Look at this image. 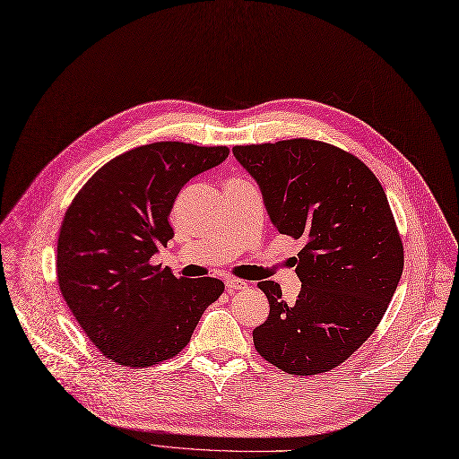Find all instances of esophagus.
Instances as JSON below:
<instances>
[{
  "label": "esophagus",
  "instance_id": "esophagus-1",
  "mask_svg": "<svg viewBox=\"0 0 459 459\" xmlns=\"http://www.w3.org/2000/svg\"><path fill=\"white\" fill-rule=\"evenodd\" d=\"M225 285H227L229 291H240V290H246V287H247V283L244 280H238V278H227Z\"/></svg>",
  "mask_w": 459,
  "mask_h": 459
}]
</instances>
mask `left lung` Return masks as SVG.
Returning a JSON list of instances; mask_svg holds the SVG:
<instances>
[{
    "mask_svg": "<svg viewBox=\"0 0 459 459\" xmlns=\"http://www.w3.org/2000/svg\"><path fill=\"white\" fill-rule=\"evenodd\" d=\"M280 234L302 240L293 304L259 281L268 319L253 331L263 359L295 377L327 372L375 333L403 274V242L377 176L351 152L307 138L236 145Z\"/></svg>",
    "mask_w": 459,
    "mask_h": 459,
    "instance_id": "1",
    "label": "left lung"
}]
</instances>
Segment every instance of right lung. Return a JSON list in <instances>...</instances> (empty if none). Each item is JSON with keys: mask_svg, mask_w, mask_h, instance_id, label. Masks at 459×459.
Segmentation results:
<instances>
[{"mask_svg": "<svg viewBox=\"0 0 459 459\" xmlns=\"http://www.w3.org/2000/svg\"><path fill=\"white\" fill-rule=\"evenodd\" d=\"M227 157L225 145L135 147L101 166L65 210L56 246L60 293L113 363L143 368L172 359L225 291L221 280L176 278L151 259L174 238L168 217L181 186Z\"/></svg>", "mask_w": 459, "mask_h": 459, "instance_id": "right-lung-1", "label": "right lung"}]
</instances>
